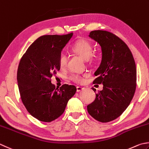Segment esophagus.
I'll return each instance as SVG.
<instances>
[{"label": "esophagus", "mask_w": 149, "mask_h": 149, "mask_svg": "<svg viewBox=\"0 0 149 149\" xmlns=\"http://www.w3.org/2000/svg\"><path fill=\"white\" fill-rule=\"evenodd\" d=\"M84 89H85V88H82V87H80V86H77V92L82 91L84 90Z\"/></svg>", "instance_id": "1"}]
</instances>
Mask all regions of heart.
<instances>
[{
  "label": "heart",
  "mask_w": 149,
  "mask_h": 149,
  "mask_svg": "<svg viewBox=\"0 0 149 149\" xmlns=\"http://www.w3.org/2000/svg\"><path fill=\"white\" fill-rule=\"evenodd\" d=\"M72 50L74 52L77 53L80 56H82L85 60H88L91 57L93 52V45L90 41L82 39L76 41L72 45ZM68 57L65 52H61L58 55V63L61 68H65L67 66ZM88 74H78V73H72L69 76V79L76 83L80 84L84 82L85 77H88Z\"/></svg>",
  "instance_id": "heart-1"
}]
</instances>
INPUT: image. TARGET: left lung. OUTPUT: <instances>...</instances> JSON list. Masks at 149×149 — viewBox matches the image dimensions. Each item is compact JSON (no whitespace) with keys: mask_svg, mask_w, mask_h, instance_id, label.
<instances>
[{"mask_svg":"<svg viewBox=\"0 0 149 149\" xmlns=\"http://www.w3.org/2000/svg\"><path fill=\"white\" fill-rule=\"evenodd\" d=\"M89 36L102 49V61L93 84H102L103 89L98 91L95 100L87 108L95 119L108 123L119 117L133 99L137 80L136 63L127 45L114 33L98 30L91 31Z\"/></svg>","mask_w":149,"mask_h":149,"instance_id":"8db88e82","label":"left lung"}]
</instances>
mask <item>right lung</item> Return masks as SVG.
<instances>
[{
	"instance_id": "right-lung-1",
	"label": "right lung",
	"mask_w": 149,
	"mask_h": 149,
	"mask_svg": "<svg viewBox=\"0 0 149 149\" xmlns=\"http://www.w3.org/2000/svg\"><path fill=\"white\" fill-rule=\"evenodd\" d=\"M73 33L40 36L28 48L19 62L17 74L21 100L29 113L43 122L56 119L65 111L77 91L74 86L60 89L51 83L59 71L58 55Z\"/></svg>"
}]
</instances>
